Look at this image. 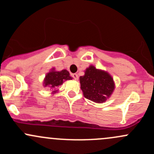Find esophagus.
Returning a JSON list of instances; mask_svg holds the SVG:
<instances>
[{
	"label": "esophagus",
	"mask_w": 154,
	"mask_h": 154,
	"mask_svg": "<svg viewBox=\"0 0 154 154\" xmlns=\"http://www.w3.org/2000/svg\"><path fill=\"white\" fill-rule=\"evenodd\" d=\"M71 76H72V77H73V78H74L75 80H78V75H77V74H72V75H71Z\"/></svg>",
	"instance_id": "1"
}]
</instances>
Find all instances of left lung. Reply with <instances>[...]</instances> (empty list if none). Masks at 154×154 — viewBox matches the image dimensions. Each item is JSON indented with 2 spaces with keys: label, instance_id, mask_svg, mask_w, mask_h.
<instances>
[{
  "label": "left lung",
  "instance_id": "8db88e82",
  "mask_svg": "<svg viewBox=\"0 0 154 154\" xmlns=\"http://www.w3.org/2000/svg\"><path fill=\"white\" fill-rule=\"evenodd\" d=\"M80 88L86 98L95 103H103L115 88L113 79L107 72L91 66L80 77Z\"/></svg>",
  "mask_w": 154,
  "mask_h": 154
}]
</instances>
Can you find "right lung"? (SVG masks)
<instances>
[{
  "mask_svg": "<svg viewBox=\"0 0 154 154\" xmlns=\"http://www.w3.org/2000/svg\"><path fill=\"white\" fill-rule=\"evenodd\" d=\"M67 80H72V77H70V74L66 70L61 71H56L54 69L47 74L44 80L45 86H49L51 88H57L61 86L63 82Z\"/></svg>",
  "mask_w": 154,
  "mask_h": 154,
  "instance_id": "add662e5",
  "label": "right lung"
}]
</instances>
